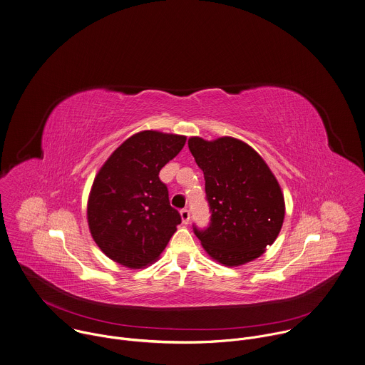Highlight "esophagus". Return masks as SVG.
<instances>
[{
    "mask_svg": "<svg viewBox=\"0 0 365 365\" xmlns=\"http://www.w3.org/2000/svg\"><path fill=\"white\" fill-rule=\"evenodd\" d=\"M180 216H182V222H183L185 225H187L189 220H190V212H189V209H182V210H180Z\"/></svg>",
    "mask_w": 365,
    "mask_h": 365,
    "instance_id": "1",
    "label": "esophagus"
}]
</instances>
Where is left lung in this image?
<instances>
[{
    "mask_svg": "<svg viewBox=\"0 0 365 365\" xmlns=\"http://www.w3.org/2000/svg\"><path fill=\"white\" fill-rule=\"evenodd\" d=\"M189 150L203 170L210 222L193 232L217 262L237 267L261 257L277 239L284 195L264 159L233 138H190Z\"/></svg>",
    "mask_w": 365,
    "mask_h": 365,
    "instance_id": "8db88e82",
    "label": "left lung"
}]
</instances>
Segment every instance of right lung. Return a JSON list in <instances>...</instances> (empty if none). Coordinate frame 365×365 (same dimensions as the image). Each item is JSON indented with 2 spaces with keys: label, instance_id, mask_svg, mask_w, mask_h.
<instances>
[{
  "label": "right lung",
  "instance_id": "obj_1",
  "mask_svg": "<svg viewBox=\"0 0 365 365\" xmlns=\"http://www.w3.org/2000/svg\"><path fill=\"white\" fill-rule=\"evenodd\" d=\"M186 138L140 132L118 146L97 173L87 206L91 236L114 262L142 268L156 261L182 222L170 206L162 168Z\"/></svg>",
  "mask_w": 365,
  "mask_h": 365
}]
</instances>
